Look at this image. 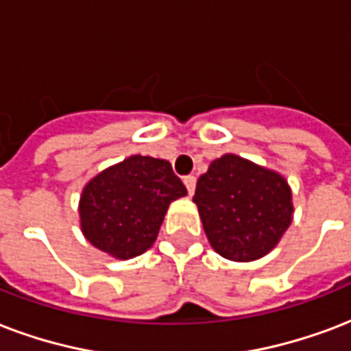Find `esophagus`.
<instances>
[{
    "label": "esophagus",
    "instance_id": "34e87169",
    "mask_svg": "<svg viewBox=\"0 0 351 351\" xmlns=\"http://www.w3.org/2000/svg\"><path fill=\"white\" fill-rule=\"evenodd\" d=\"M184 186L187 187V193L193 195L195 193V186H197V178L195 176H184Z\"/></svg>",
    "mask_w": 351,
    "mask_h": 351
}]
</instances>
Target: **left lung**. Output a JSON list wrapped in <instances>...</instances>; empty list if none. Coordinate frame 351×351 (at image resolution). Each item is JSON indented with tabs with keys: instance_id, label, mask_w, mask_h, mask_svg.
<instances>
[{
	"instance_id": "8db88e82",
	"label": "left lung",
	"mask_w": 351,
	"mask_h": 351,
	"mask_svg": "<svg viewBox=\"0 0 351 351\" xmlns=\"http://www.w3.org/2000/svg\"><path fill=\"white\" fill-rule=\"evenodd\" d=\"M193 202L211 248L239 263L274 250L293 223V191L285 176L232 152L200 175Z\"/></svg>"
}]
</instances>
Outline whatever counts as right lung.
<instances>
[{"label": "right lung", "instance_id": "1", "mask_svg": "<svg viewBox=\"0 0 351 351\" xmlns=\"http://www.w3.org/2000/svg\"><path fill=\"white\" fill-rule=\"evenodd\" d=\"M186 195L167 160L134 154L82 187L80 232L110 258H136L154 245L171 202Z\"/></svg>", "mask_w": 351, "mask_h": 351}]
</instances>
